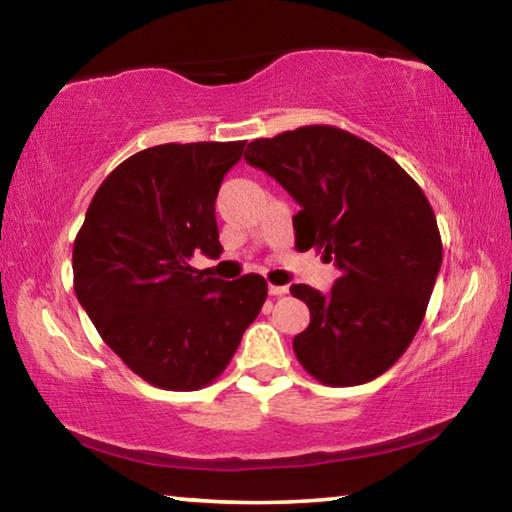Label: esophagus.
<instances>
[{"label":"esophagus","instance_id":"esophagus-1","mask_svg":"<svg viewBox=\"0 0 512 512\" xmlns=\"http://www.w3.org/2000/svg\"><path fill=\"white\" fill-rule=\"evenodd\" d=\"M287 291H289V287H277V284H268V293H271V296H284Z\"/></svg>","mask_w":512,"mask_h":512}]
</instances>
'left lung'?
Returning a JSON list of instances; mask_svg holds the SVG:
<instances>
[{
    "mask_svg": "<svg viewBox=\"0 0 512 512\" xmlns=\"http://www.w3.org/2000/svg\"><path fill=\"white\" fill-rule=\"evenodd\" d=\"M300 212L296 248H318L341 277L323 293L293 284L309 327L293 352L327 386L379 377L409 348L443 264L436 214L418 183L377 146L336 126H302L248 144Z\"/></svg>",
    "mask_w": 512,
    "mask_h": 512,
    "instance_id": "1",
    "label": "left lung"
}]
</instances>
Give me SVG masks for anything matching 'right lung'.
<instances>
[{
	"instance_id": "1",
	"label": "right lung",
	"mask_w": 512,
	"mask_h": 512,
	"mask_svg": "<svg viewBox=\"0 0 512 512\" xmlns=\"http://www.w3.org/2000/svg\"><path fill=\"white\" fill-rule=\"evenodd\" d=\"M246 142L160 144L103 180L74 241V291L108 348L149 384L198 391L237 352L266 300L262 275L225 282L214 203Z\"/></svg>"
}]
</instances>
